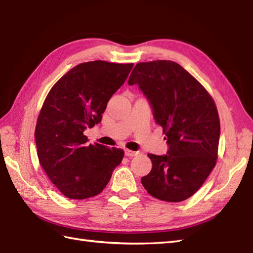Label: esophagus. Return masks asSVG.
Returning a JSON list of instances; mask_svg holds the SVG:
<instances>
[{
    "mask_svg": "<svg viewBox=\"0 0 253 253\" xmlns=\"http://www.w3.org/2000/svg\"><path fill=\"white\" fill-rule=\"evenodd\" d=\"M139 154V152H134V151H131V150H128V149H125V155L128 156V157H133Z\"/></svg>",
    "mask_w": 253,
    "mask_h": 253,
    "instance_id": "esophagus-1",
    "label": "esophagus"
}]
</instances>
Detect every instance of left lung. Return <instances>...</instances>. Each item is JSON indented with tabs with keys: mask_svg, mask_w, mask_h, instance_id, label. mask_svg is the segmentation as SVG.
I'll use <instances>...</instances> for the list:
<instances>
[{
	"mask_svg": "<svg viewBox=\"0 0 253 253\" xmlns=\"http://www.w3.org/2000/svg\"><path fill=\"white\" fill-rule=\"evenodd\" d=\"M128 84H138L150 100L169 145L167 155L148 154L152 170L141 183L161 201H185L216 164L220 119L214 100L193 75L170 60L137 63Z\"/></svg>",
	"mask_w": 253,
	"mask_h": 253,
	"instance_id": "8db88e82",
	"label": "left lung"
}]
</instances>
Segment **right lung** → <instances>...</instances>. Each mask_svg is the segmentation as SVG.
I'll use <instances>...</instances> for the list:
<instances>
[{"mask_svg":"<svg viewBox=\"0 0 253 253\" xmlns=\"http://www.w3.org/2000/svg\"><path fill=\"white\" fill-rule=\"evenodd\" d=\"M133 63H80L51 87L35 126L41 166L62 195L86 199L101 193L124 151L88 144L84 130L99 124L108 101Z\"/></svg>","mask_w":253,"mask_h":253,"instance_id":"add662e5","label":"right lung"}]
</instances>
